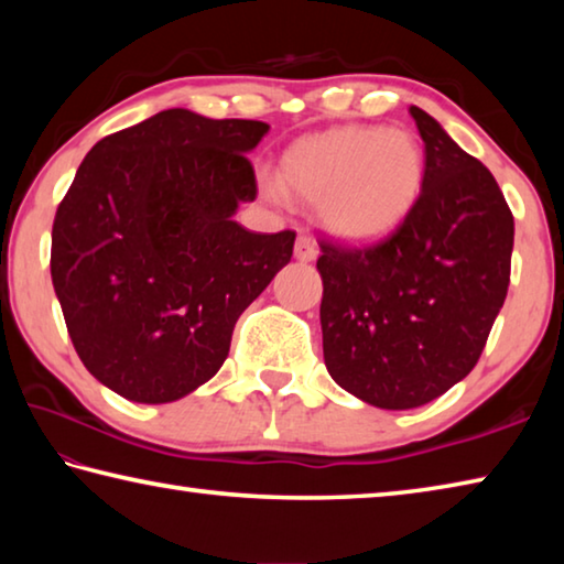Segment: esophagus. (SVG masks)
Instances as JSON below:
<instances>
[{"instance_id":"1","label":"esophagus","mask_w":564,"mask_h":564,"mask_svg":"<svg viewBox=\"0 0 564 564\" xmlns=\"http://www.w3.org/2000/svg\"><path fill=\"white\" fill-rule=\"evenodd\" d=\"M318 256V248L316 241H313L311 236H299V241H295V259L299 261H313Z\"/></svg>"}]
</instances>
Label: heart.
I'll return each instance as SVG.
<instances>
[{
    "label": "heart",
    "mask_w": 564,
    "mask_h": 564,
    "mask_svg": "<svg viewBox=\"0 0 564 564\" xmlns=\"http://www.w3.org/2000/svg\"><path fill=\"white\" fill-rule=\"evenodd\" d=\"M425 181V151L410 131L343 127L301 139L283 156L281 181L261 178L265 196L285 191L308 204L346 241H373L403 221Z\"/></svg>",
    "instance_id": "obj_1"
}]
</instances>
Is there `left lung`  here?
Wrapping results in <instances>:
<instances>
[{"label":"left lung","mask_w":564,"mask_h":564,"mask_svg":"<svg viewBox=\"0 0 564 564\" xmlns=\"http://www.w3.org/2000/svg\"><path fill=\"white\" fill-rule=\"evenodd\" d=\"M425 181L410 214L368 246L321 238L323 358L336 383L386 410L417 408L463 380L510 285L514 221L498 181L410 107Z\"/></svg>","instance_id":"1"}]
</instances>
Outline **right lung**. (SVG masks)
Returning a JSON list of instances; mask_svg holds the SVG:
<instances>
[{
    "instance_id": "1",
    "label": "right lung",
    "mask_w": 564,
    "mask_h": 564,
    "mask_svg": "<svg viewBox=\"0 0 564 564\" xmlns=\"http://www.w3.org/2000/svg\"><path fill=\"white\" fill-rule=\"evenodd\" d=\"M253 119L188 109L104 137L56 208L52 283L89 373L127 400L171 403L224 366L234 326L293 256L295 231L234 221L259 196Z\"/></svg>"
}]
</instances>
